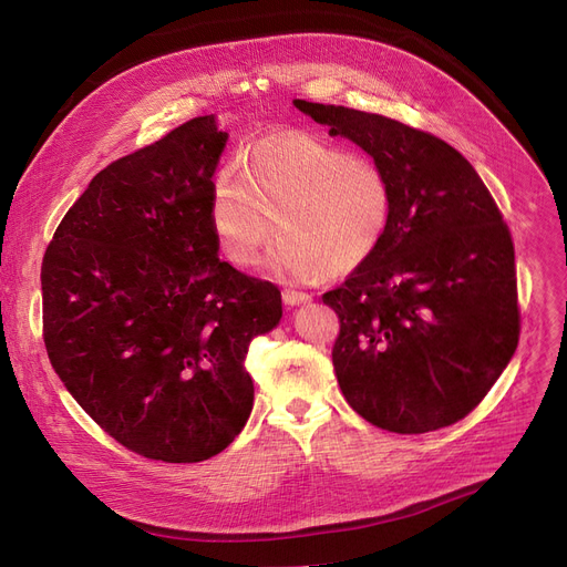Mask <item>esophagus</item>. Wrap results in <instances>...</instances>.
Masks as SVG:
<instances>
[{"mask_svg":"<svg viewBox=\"0 0 567 567\" xmlns=\"http://www.w3.org/2000/svg\"><path fill=\"white\" fill-rule=\"evenodd\" d=\"M281 298H284V305H288V307H300V305L311 300V295L309 292H300V290H292V288H286L281 292Z\"/></svg>","mask_w":567,"mask_h":567,"instance_id":"1","label":"esophagus"}]
</instances>
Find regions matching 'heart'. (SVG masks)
<instances>
[{"mask_svg":"<svg viewBox=\"0 0 567 567\" xmlns=\"http://www.w3.org/2000/svg\"><path fill=\"white\" fill-rule=\"evenodd\" d=\"M392 182L379 161L307 133L256 143L245 171L224 168L209 188V228L235 267L269 254L277 272L302 281L346 275L381 249L392 224Z\"/></svg>","mask_w":567,"mask_h":567,"instance_id":"obj_1","label":"heart"}]
</instances>
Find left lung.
<instances>
[{
  "label": "left lung",
  "instance_id": "1",
  "mask_svg": "<svg viewBox=\"0 0 567 567\" xmlns=\"http://www.w3.org/2000/svg\"><path fill=\"white\" fill-rule=\"evenodd\" d=\"M379 161L394 212L381 249L322 295L341 318L339 388L367 422L424 434L466 417L519 341L515 247L468 161L396 120L298 99Z\"/></svg>",
  "mask_w": 567,
  "mask_h": 567
}]
</instances>
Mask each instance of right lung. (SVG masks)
Returning a JSON list of instances; mask_svg holds the SVG:
<instances>
[{
  "instance_id": "1",
  "label": "right lung",
  "mask_w": 567,
  "mask_h": 567,
  "mask_svg": "<svg viewBox=\"0 0 567 567\" xmlns=\"http://www.w3.org/2000/svg\"><path fill=\"white\" fill-rule=\"evenodd\" d=\"M228 133L205 115L94 175L41 267L43 341L71 396L147 460L196 464L254 409L245 358L275 284L219 260L209 188Z\"/></svg>"
}]
</instances>
